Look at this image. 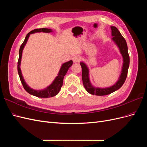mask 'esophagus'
<instances>
[{
	"label": "esophagus",
	"instance_id": "34e87169",
	"mask_svg": "<svg viewBox=\"0 0 147 147\" xmlns=\"http://www.w3.org/2000/svg\"><path fill=\"white\" fill-rule=\"evenodd\" d=\"M81 59H82L81 57L78 55L74 56L72 57V60L74 61V63H79V62L81 61Z\"/></svg>",
	"mask_w": 147,
	"mask_h": 147
}]
</instances>
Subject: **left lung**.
Masks as SVG:
<instances>
[{
    "instance_id": "1",
    "label": "left lung",
    "mask_w": 147,
    "mask_h": 147,
    "mask_svg": "<svg viewBox=\"0 0 147 147\" xmlns=\"http://www.w3.org/2000/svg\"><path fill=\"white\" fill-rule=\"evenodd\" d=\"M111 29H112L113 40L117 43L119 47L120 52L123 57V65L121 74L118 81L113 86L107 88H96L93 87L90 83V79H89V71L86 64L83 63H80L82 69V80L83 86L85 88L86 90L92 95L105 96L118 90L123 86L127 75L128 68L129 66V56L128 54L126 42L116 27L112 26Z\"/></svg>"
}]
</instances>
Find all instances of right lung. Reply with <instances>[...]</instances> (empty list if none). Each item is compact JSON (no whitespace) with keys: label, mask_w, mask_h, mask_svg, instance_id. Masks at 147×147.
Instances as JSON below:
<instances>
[{"label":"right lung","mask_w":147,"mask_h":147,"mask_svg":"<svg viewBox=\"0 0 147 147\" xmlns=\"http://www.w3.org/2000/svg\"><path fill=\"white\" fill-rule=\"evenodd\" d=\"M51 31H52L51 29H47V28L35 29L32 31H30V32H29L27 34V35L26 36V38L24 39L23 43L21 44L20 48V51H19V59H18V74H19L21 83L23 84L24 90L28 93H29L30 94H32L33 96H35L38 97H45V98H47V97L55 96L56 95L58 94L62 86H63L64 77L65 75L67 72L68 71L69 67H70L71 65H72L73 64V61H70L62 65V67L58 74V75L56 77L54 82H53L50 86L43 90L36 91V90H32V89H31L30 87H29L28 86V84H26V82H24V78L23 76H22L21 71L20 69V64H21V56H22V52H23V50L24 47V45H26V42L28 41L30 34L35 33V32H40L48 33V32H51Z\"/></svg>","instance_id":"add662e5"}]
</instances>
